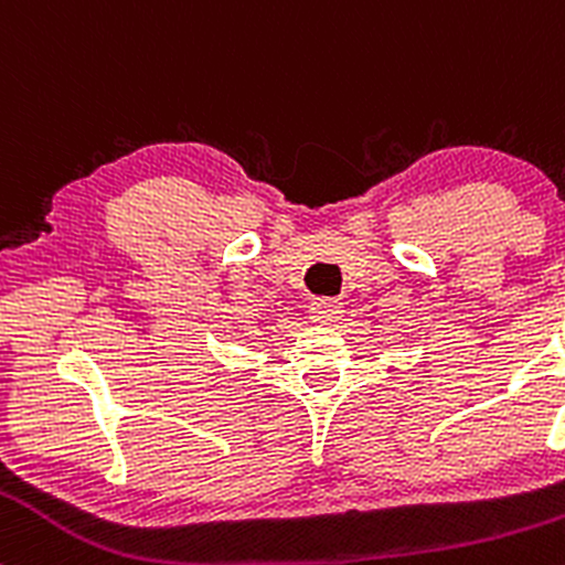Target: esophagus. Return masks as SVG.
<instances>
[{
	"label": "esophagus",
	"instance_id": "1",
	"mask_svg": "<svg viewBox=\"0 0 565 565\" xmlns=\"http://www.w3.org/2000/svg\"><path fill=\"white\" fill-rule=\"evenodd\" d=\"M308 313H310V321H313V323H334L337 319H340L342 305L337 300H327V297H321V300L310 302Z\"/></svg>",
	"mask_w": 565,
	"mask_h": 565
}]
</instances>
